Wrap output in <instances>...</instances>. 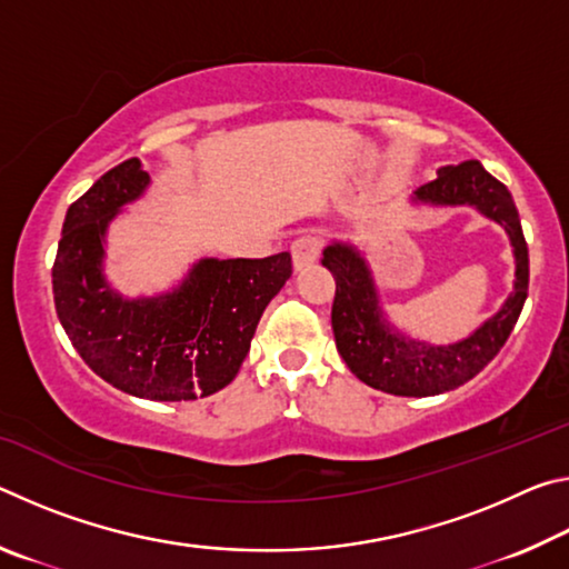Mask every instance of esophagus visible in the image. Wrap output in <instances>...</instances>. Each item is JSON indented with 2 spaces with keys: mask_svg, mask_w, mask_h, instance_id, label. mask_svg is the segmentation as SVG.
I'll return each instance as SVG.
<instances>
[{
  "mask_svg": "<svg viewBox=\"0 0 569 569\" xmlns=\"http://www.w3.org/2000/svg\"><path fill=\"white\" fill-rule=\"evenodd\" d=\"M323 248V240L319 236H301L291 243V258H293V268L301 271V268L311 266L319 261Z\"/></svg>",
  "mask_w": 569,
  "mask_h": 569,
  "instance_id": "34e87169",
  "label": "esophagus"
}]
</instances>
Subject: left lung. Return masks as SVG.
Returning a JSON list of instances; mask_svg holds the SVG:
<instances>
[{"label": "left lung", "mask_w": 569, "mask_h": 569, "mask_svg": "<svg viewBox=\"0 0 569 569\" xmlns=\"http://www.w3.org/2000/svg\"><path fill=\"white\" fill-rule=\"evenodd\" d=\"M417 198L437 206H475L487 218L502 223L515 246L517 283L502 311L469 339L451 346H429L401 339L381 323L369 268L353 248L341 243L326 248L323 266L336 281L331 306L336 349L363 383L397 397H435L475 379L512 333L529 286L527 240L515 200L505 182L489 176L479 160L441 168L435 180L417 190Z\"/></svg>", "instance_id": "8db88e82"}]
</instances>
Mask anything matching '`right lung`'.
Instances as JSON below:
<instances>
[{
    "mask_svg": "<svg viewBox=\"0 0 569 569\" xmlns=\"http://www.w3.org/2000/svg\"><path fill=\"white\" fill-rule=\"evenodd\" d=\"M130 158L67 208L52 266L54 308L77 353L114 389L152 401H190L230 381L266 306L291 278V256L206 258L176 293L122 301L104 283L102 236L120 206L148 186Z\"/></svg>",
    "mask_w": 569,
    "mask_h": 569,
    "instance_id": "1",
    "label": "right lung"
}]
</instances>
